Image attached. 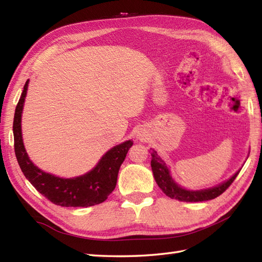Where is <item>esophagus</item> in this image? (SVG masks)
<instances>
[{
    "label": "esophagus",
    "instance_id": "esophagus-1",
    "mask_svg": "<svg viewBox=\"0 0 262 262\" xmlns=\"http://www.w3.org/2000/svg\"><path fill=\"white\" fill-rule=\"evenodd\" d=\"M137 138H138V140H140V141H143V140H144V136H143V134H138V135H137Z\"/></svg>",
    "mask_w": 262,
    "mask_h": 262
}]
</instances>
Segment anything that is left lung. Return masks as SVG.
<instances>
[{
	"label": "left lung",
	"mask_w": 262,
	"mask_h": 262,
	"mask_svg": "<svg viewBox=\"0 0 262 262\" xmlns=\"http://www.w3.org/2000/svg\"><path fill=\"white\" fill-rule=\"evenodd\" d=\"M151 166L153 171L154 179L157 181L158 186L162 189V191L166 196L172 199H178L180 202H187V203H196V202H206V200L214 199L219 197L220 194L223 193L227 188L231 186V183L234 181L236 176L238 174L240 170H237L234 174H233L229 179L221 182L220 185H216L210 188L205 189H197V190H192V189H187L179 185L171 176V171L169 165L165 163V161L160 157L151 148Z\"/></svg>",
	"instance_id": "8db88e82"
}]
</instances>
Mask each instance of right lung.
I'll return each mask as SVG.
<instances>
[{
    "instance_id": "1",
    "label": "right lung",
    "mask_w": 262,
    "mask_h": 262,
    "mask_svg": "<svg viewBox=\"0 0 262 262\" xmlns=\"http://www.w3.org/2000/svg\"><path fill=\"white\" fill-rule=\"evenodd\" d=\"M28 85L29 80L24 86L13 119L14 152L25 177L42 196L62 207H88L103 203L114 191L120 165L124 162L128 149L132 147L133 141L128 140L110 148L92 170L82 176L60 178L47 173L33 164L22 140L21 119Z\"/></svg>"
}]
</instances>
